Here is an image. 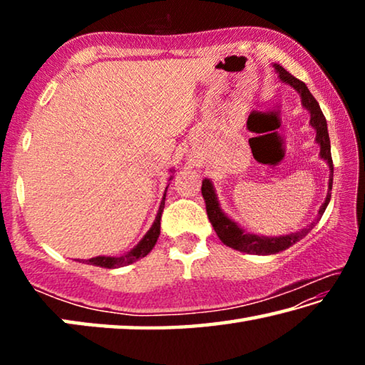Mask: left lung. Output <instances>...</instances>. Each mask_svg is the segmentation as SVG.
<instances>
[{"mask_svg":"<svg viewBox=\"0 0 365 365\" xmlns=\"http://www.w3.org/2000/svg\"><path fill=\"white\" fill-rule=\"evenodd\" d=\"M275 69H277V72H279V76L283 82L289 83L293 88L298 90V93L301 95L302 106L309 109V113H311V125L317 130L316 140L320 145V156H322L327 163H329L331 175L329 180V193H327L325 202L322 205V207L319 209V215H317L316 222H312L311 225H309L307 228H302V230L298 233H292V235H287V237H277V238L256 237V235H250V233L243 232L242 228L235 224V222L228 219L225 214H222L219 202H217V197H215V193H214L212 183L209 182L207 178H205V180H202L201 193L206 201L207 217H209V220H211V224L214 227L215 233H217V237L220 238V242L227 246H230V248H233V250L250 252V255H275V252H280L283 250L289 248V246H293L296 242H299L302 237H306V235L311 232V228H314V225L317 224V220H320V217H322V214L325 212L327 206H329V201L331 196L333 160H331L330 137H329V130H327L325 115L322 113V109H320L319 103L316 101V98L312 96V93L309 91L304 82H301L299 78H296L294 76H292V73L287 72L282 66H275Z\"/></svg>","mask_w":365,"mask_h":365,"instance_id":"1","label":"left lung"}]
</instances>
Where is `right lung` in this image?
Wrapping results in <instances>:
<instances>
[{"label":"right lung","instance_id":"add662e5","mask_svg":"<svg viewBox=\"0 0 365 365\" xmlns=\"http://www.w3.org/2000/svg\"><path fill=\"white\" fill-rule=\"evenodd\" d=\"M168 191V190H165ZM165 196L163 197V201H160V206H159V211L156 215V220H154L153 227L150 228V232L145 235V238L141 240V242L135 246V248L127 252L125 256H120V257H106V256H98V257H91L88 259L90 265H96V267H103V269H115V267H123V265H128L135 261H138V259L145 257L148 252H150L154 245H156L158 238H159V233H160V217H163V212H164V205H165Z\"/></svg>","mask_w":365,"mask_h":365}]
</instances>
